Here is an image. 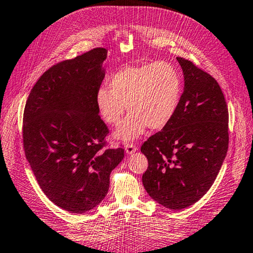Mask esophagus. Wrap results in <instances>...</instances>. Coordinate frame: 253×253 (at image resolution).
<instances>
[{
	"mask_svg": "<svg viewBox=\"0 0 253 253\" xmlns=\"http://www.w3.org/2000/svg\"><path fill=\"white\" fill-rule=\"evenodd\" d=\"M138 150V147L133 143H127L126 145V153L127 155H132L133 152H136Z\"/></svg>",
	"mask_w": 253,
	"mask_h": 253,
	"instance_id": "1",
	"label": "esophagus"
}]
</instances>
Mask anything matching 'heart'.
<instances>
[{
    "mask_svg": "<svg viewBox=\"0 0 253 253\" xmlns=\"http://www.w3.org/2000/svg\"><path fill=\"white\" fill-rule=\"evenodd\" d=\"M108 88L95 93V105L104 123L117 126L127 110L130 114L115 132L123 141L135 140L148 127L159 130L169 124L179 108L183 82L171 63L126 66L108 79Z\"/></svg>",
    "mask_w": 253,
    "mask_h": 253,
    "instance_id": "obj_1",
    "label": "heart"
}]
</instances>
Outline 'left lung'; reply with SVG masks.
<instances>
[{
    "instance_id": "1",
    "label": "left lung",
    "mask_w": 253,
    "mask_h": 253,
    "mask_svg": "<svg viewBox=\"0 0 253 253\" xmlns=\"http://www.w3.org/2000/svg\"><path fill=\"white\" fill-rule=\"evenodd\" d=\"M184 76L179 108L168 125L148 138L142 184L151 199L170 210L194 204L211 189L228 150V108L211 74L177 57Z\"/></svg>"
}]
</instances>
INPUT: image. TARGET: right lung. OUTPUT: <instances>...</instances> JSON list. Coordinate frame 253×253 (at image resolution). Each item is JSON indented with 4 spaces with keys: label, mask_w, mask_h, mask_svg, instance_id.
<instances>
[{
    "label": "right lung",
    "mask_w": 253,
    "mask_h": 253,
    "mask_svg": "<svg viewBox=\"0 0 253 253\" xmlns=\"http://www.w3.org/2000/svg\"><path fill=\"white\" fill-rule=\"evenodd\" d=\"M107 57L95 48L54 64L27 98L23 143L39 186L53 204L82 214L104 200L123 148L106 149L108 128L95 105Z\"/></svg>",
    "instance_id": "add662e5"
}]
</instances>
